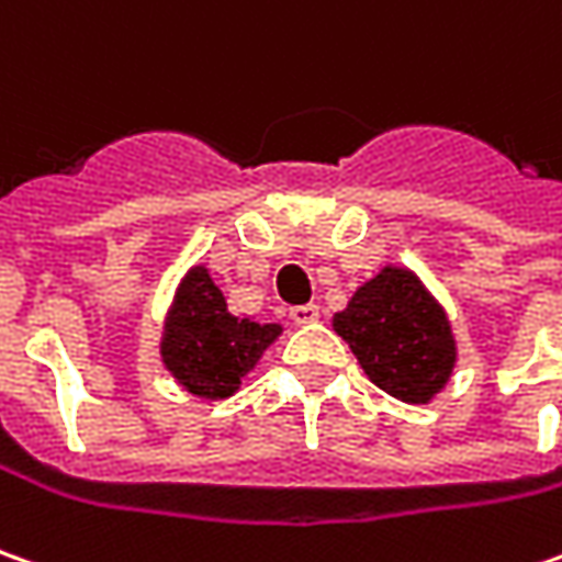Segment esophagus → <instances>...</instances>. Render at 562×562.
I'll return each instance as SVG.
<instances>
[{"label": "esophagus", "instance_id": "esophagus-1", "mask_svg": "<svg viewBox=\"0 0 562 562\" xmlns=\"http://www.w3.org/2000/svg\"><path fill=\"white\" fill-rule=\"evenodd\" d=\"M319 317V307L317 304H299V307H292V319L304 326V323H314Z\"/></svg>", "mask_w": 562, "mask_h": 562}]
</instances>
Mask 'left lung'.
Returning <instances> with one entry per match:
<instances>
[{
  "instance_id": "1",
  "label": "left lung",
  "mask_w": 562,
  "mask_h": 562,
  "mask_svg": "<svg viewBox=\"0 0 562 562\" xmlns=\"http://www.w3.org/2000/svg\"><path fill=\"white\" fill-rule=\"evenodd\" d=\"M333 329L370 382L404 404H429L454 373L451 319L407 267L385 263L333 317Z\"/></svg>"
}]
</instances>
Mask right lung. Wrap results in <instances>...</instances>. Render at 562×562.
I'll list each match as a JSON object with an SVG mask.
<instances>
[{"label": "right lung", "instance_id": "add662e5", "mask_svg": "<svg viewBox=\"0 0 562 562\" xmlns=\"http://www.w3.org/2000/svg\"><path fill=\"white\" fill-rule=\"evenodd\" d=\"M280 323L229 314L207 267L186 270L161 333V363L189 395L223 401L236 395L261 355L280 339Z\"/></svg>", "mask_w": 562, "mask_h": 562}]
</instances>
